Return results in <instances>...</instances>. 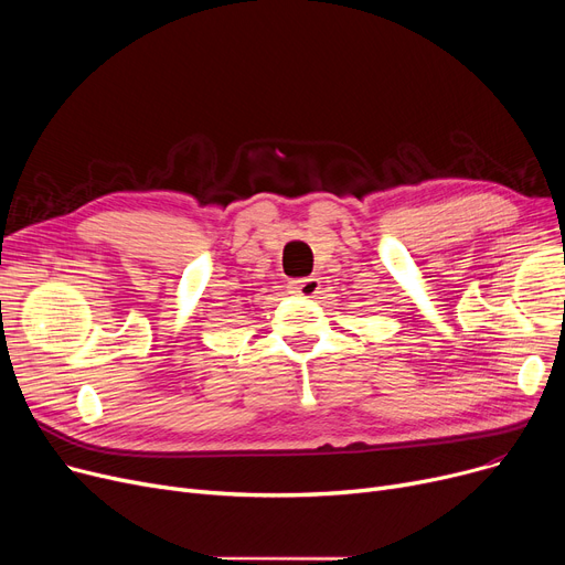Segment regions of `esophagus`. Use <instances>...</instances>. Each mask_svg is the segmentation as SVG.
<instances>
[{
  "mask_svg": "<svg viewBox=\"0 0 565 565\" xmlns=\"http://www.w3.org/2000/svg\"><path fill=\"white\" fill-rule=\"evenodd\" d=\"M318 290H320V279H316V277L290 281V292L302 295V298H313V295H316Z\"/></svg>",
  "mask_w": 565,
  "mask_h": 565,
  "instance_id": "1",
  "label": "esophagus"
}]
</instances>
